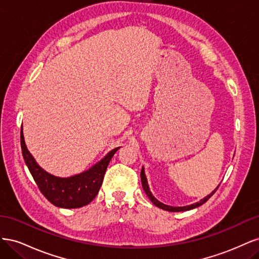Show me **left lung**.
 I'll use <instances>...</instances> for the list:
<instances>
[{
    "instance_id": "1",
    "label": "left lung",
    "mask_w": 259,
    "mask_h": 259,
    "mask_svg": "<svg viewBox=\"0 0 259 259\" xmlns=\"http://www.w3.org/2000/svg\"><path fill=\"white\" fill-rule=\"evenodd\" d=\"M140 178H142V185H143L144 190H145L146 194L148 195V198L151 200V202L153 203V204H154L155 206H158V207L164 209V210H168V211H184V210H189V209H192V208L198 207V206H200V205H202V204H204V203L211 197V195H213V194L216 192V190L218 189V187H219V185H218V187L216 188V189H215L213 192L209 193L208 195H206V197H205L204 199L200 200V202H197V203H194V204L187 205V206H175V207H174V206H169V205H166V204H163V203H161L160 201H158V200H156V199L153 197L151 191H150V189H149V186H148V182H147V178H146V175H145V168H144V167L142 168V171H140Z\"/></svg>"
}]
</instances>
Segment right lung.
I'll use <instances>...</instances> for the list:
<instances>
[{
    "label": "right lung",
    "mask_w": 259,
    "mask_h": 259,
    "mask_svg": "<svg viewBox=\"0 0 259 259\" xmlns=\"http://www.w3.org/2000/svg\"><path fill=\"white\" fill-rule=\"evenodd\" d=\"M20 145L23 159L38 189L52 204L62 208H79L88 205L95 199L103 184L108 164L114 153L120 149V147L113 149L89 170L68 178H60L49 174L38 166L32 154L27 149L22 126Z\"/></svg>",
    "instance_id": "obj_1"
}]
</instances>
